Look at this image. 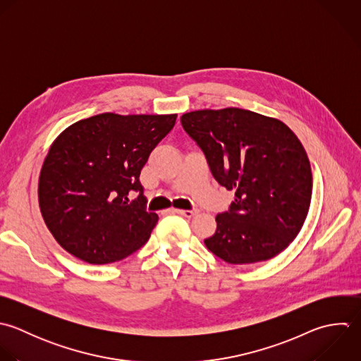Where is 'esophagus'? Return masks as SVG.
Masks as SVG:
<instances>
[{
  "label": "esophagus",
  "mask_w": 361,
  "mask_h": 361,
  "mask_svg": "<svg viewBox=\"0 0 361 361\" xmlns=\"http://www.w3.org/2000/svg\"><path fill=\"white\" fill-rule=\"evenodd\" d=\"M174 214H178L181 216H185V218H192L194 215L198 214V209H173Z\"/></svg>",
  "instance_id": "esophagus-1"
}]
</instances>
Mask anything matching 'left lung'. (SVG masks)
<instances>
[{
    "mask_svg": "<svg viewBox=\"0 0 361 361\" xmlns=\"http://www.w3.org/2000/svg\"><path fill=\"white\" fill-rule=\"evenodd\" d=\"M181 125L205 154L214 178L235 191L205 246L231 264L269 260L300 233L312 195L308 156L281 121L247 109H201Z\"/></svg>",
    "mask_w": 361,
    "mask_h": 361,
    "instance_id": "left-lung-1",
    "label": "left lung"
}]
</instances>
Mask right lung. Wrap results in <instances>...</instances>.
<instances>
[{
	"mask_svg": "<svg viewBox=\"0 0 361 361\" xmlns=\"http://www.w3.org/2000/svg\"><path fill=\"white\" fill-rule=\"evenodd\" d=\"M176 119V114L106 112L57 136L40 170L39 207L66 252L90 264H108L149 240L159 216L146 209L139 176Z\"/></svg>",
	"mask_w": 361,
	"mask_h": 361,
	"instance_id": "1",
	"label": "right lung"
}]
</instances>
